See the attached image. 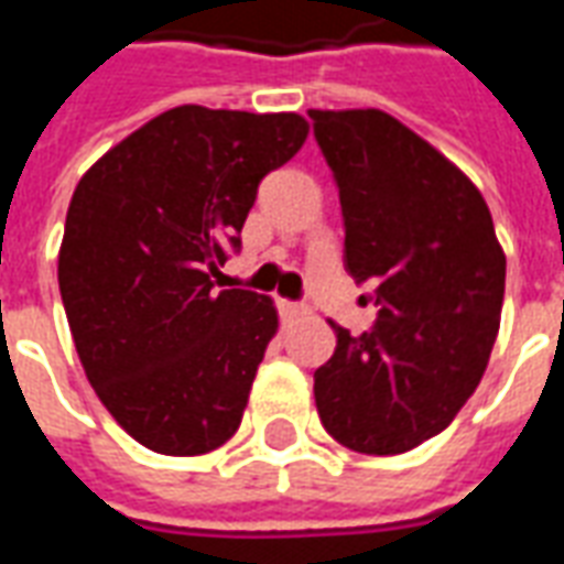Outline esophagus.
Segmentation results:
<instances>
[{
    "label": "esophagus",
    "instance_id": "esophagus-1",
    "mask_svg": "<svg viewBox=\"0 0 564 564\" xmlns=\"http://www.w3.org/2000/svg\"><path fill=\"white\" fill-rule=\"evenodd\" d=\"M305 307L299 305V302H281V314L283 317H295V314H302Z\"/></svg>",
    "mask_w": 564,
    "mask_h": 564
}]
</instances>
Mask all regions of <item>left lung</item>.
<instances>
[{
    "instance_id": "8db88e82",
    "label": "left lung",
    "mask_w": 564,
    "mask_h": 564,
    "mask_svg": "<svg viewBox=\"0 0 564 564\" xmlns=\"http://www.w3.org/2000/svg\"><path fill=\"white\" fill-rule=\"evenodd\" d=\"M344 217V265L378 290V323L314 371L338 444L395 456L444 432L471 399L505 302V250L480 189L378 108L307 111Z\"/></svg>"
}]
</instances>
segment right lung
<instances>
[{
    "label": "right lung",
    "mask_w": 564,
    "mask_h": 564,
    "mask_svg": "<svg viewBox=\"0 0 564 564\" xmlns=\"http://www.w3.org/2000/svg\"><path fill=\"white\" fill-rule=\"evenodd\" d=\"M305 139L299 115L181 105L75 186L56 269L68 329L108 414L153 453L202 456L241 425L278 311L210 274Z\"/></svg>",
    "instance_id": "add662e5"
}]
</instances>
